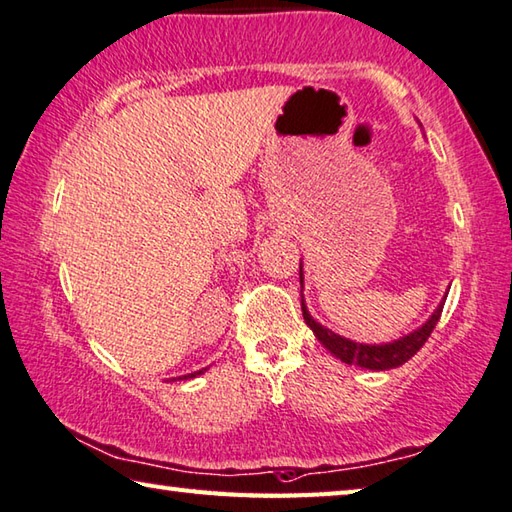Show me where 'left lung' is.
<instances>
[{
	"label": "left lung",
	"instance_id": "left-lung-1",
	"mask_svg": "<svg viewBox=\"0 0 512 512\" xmlns=\"http://www.w3.org/2000/svg\"><path fill=\"white\" fill-rule=\"evenodd\" d=\"M299 279H301V310H303V319L310 326L312 333L319 339L324 348H328L330 355H335L337 360H342L344 364H355L362 366V369H371V371H387V369H396V366H402L407 360H411L423 344L432 335V330L436 328L438 319H441L443 312V301L438 303V308L432 312L423 326L416 328L414 333H409L405 337L396 339V342L389 344H357L353 339H346L342 335L333 333L326 326H321L319 321L310 317V312L303 303V265H299Z\"/></svg>",
	"mask_w": 512,
	"mask_h": 512
}]
</instances>
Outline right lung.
Returning a JSON list of instances; mask_svg holds the SVG:
<instances>
[{"mask_svg":"<svg viewBox=\"0 0 512 512\" xmlns=\"http://www.w3.org/2000/svg\"><path fill=\"white\" fill-rule=\"evenodd\" d=\"M204 371H206V369H202V371H195V373H188V375H184V380H186V378H195V375H202ZM173 380H175V378H173Z\"/></svg>","mask_w":512,"mask_h":512,"instance_id":"right-lung-1","label":"right lung"}]
</instances>
